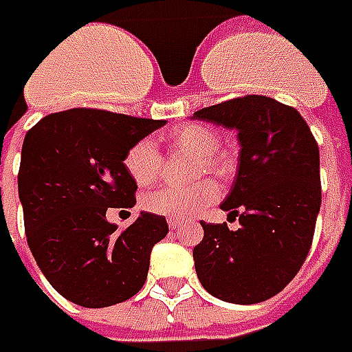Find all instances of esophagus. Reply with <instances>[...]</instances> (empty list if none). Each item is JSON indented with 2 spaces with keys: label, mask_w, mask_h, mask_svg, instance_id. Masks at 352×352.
<instances>
[{
  "label": "esophagus",
  "mask_w": 352,
  "mask_h": 352,
  "mask_svg": "<svg viewBox=\"0 0 352 352\" xmlns=\"http://www.w3.org/2000/svg\"><path fill=\"white\" fill-rule=\"evenodd\" d=\"M184 226V221L182 220H176V218H168V228L174 231V229H180Z\"/></svg>",
  "instance_id": "1"
}]
</instances>
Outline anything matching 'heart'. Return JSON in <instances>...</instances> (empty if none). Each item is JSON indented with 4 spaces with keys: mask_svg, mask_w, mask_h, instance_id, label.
Here are the masks:
<instances>
[{
    "mask_svg": "<svg viewBox=\"0 0 352 352\" xmlns=\"http://www.w3.org/2000/svg\"><path fill=\"white\" fill-rule=\"evenodd\" d=\"M170 142L176 148L186 149L199 155V172H223L228 166L226 155L218 151L220 138L218 134L203 124H182L170 132ZM123 164L131 178L138 186H149L159 178L161 155L155 142L149 138L134 142L124 153ZM218 186L212 180L197 182L189 188L164 186L144 197V206L153 214L186 220L203 210L204 206L216 201Z\"/></svg>",
    "mask_w": 352,
    "mask_h": 352,
    "instance_id": "heart-1",
    "label": "heart"
}]
</instances>
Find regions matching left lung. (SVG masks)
I'll list each match as a JSON object with an SVG mask.
<instances>
[{
	"instance_id": "obj_1",
	"label": "left lung",
	"mask_w": 352,
	"mask_h": 352,
	"mask_svg": "<svg viewBox=\"0 0 352 352\" xmlns=\"http://www.w3.org/2000/svg\"><path fill=\"white\" fill-rule=\"evenodd\" d=\"M193 119L236 131L241 144L235 184L220 204L241 228L201 221L197 276L218 300H269L298 275L313 243L322 201L315 136L298 109L260 94L199 109Z\"/></svg>"
}]
</instances>
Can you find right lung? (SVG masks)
I'll return each instance as SVG.
<instances>
[{
	"label": "right lung",
	"instance_id": "add662e5",
	"mask_svg": "<svg viewBox=\"0 0 352 352\" xmlns=\"http://www.w3.org/2000/svg\"><path fill=\"white\" fill-rule=\"evenodd\" d=\"M163 124L74 108L26 132L19 170L26 239L41 273L72 303L109 307L146 283L151 248L168 233L164 216L140 212L117 231L106 214L134 206L138 186L124 168V153Z\"/></svg>",
	"mask_w": 352,
	"mask_h": 352
}]
</instances>
